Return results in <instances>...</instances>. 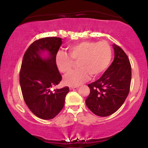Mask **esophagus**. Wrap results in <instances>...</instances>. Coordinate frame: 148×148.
<instances>
[{"label":"esophagus","instance_id":"obj_1","mask_svg":"<svg viewBox=\"0 0 148 148\" xmlns=\"http://www.w3.org/2000/svg\"><path fill=\"white\" fill-rule=\"evenodd\" d=\"M77 88V86H69V89H70V90L74 89V88Z\"/></svg>","mask_w":148,"mask_h":148}]
</instances>
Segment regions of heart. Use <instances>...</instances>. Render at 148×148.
Segmentation results:
<instances>
[{
    "instance_id": "heart-1",
    "label": "heart",
    "mask_w": 148,
    "mask_h": 148,
    "mask_svg": "<svg viewBox=\"0 0 148 148\" xmlns=\"http://www.w3.org/2000/svg\"><path fill=\"white\" fill-rule=\"evenodd\" d=\"M69 55L58 52L56 57V63L60 72L68 74L72 70L74 62L78 61L79 69L64 78L63 82L67 86H77L89 79L95 77L104 72L111 60V46L106 41H84L70 45Z\"/></svg>"
}]
</instances>
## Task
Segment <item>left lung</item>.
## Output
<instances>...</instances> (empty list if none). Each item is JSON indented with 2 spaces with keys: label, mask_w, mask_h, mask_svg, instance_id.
Returning a JSON list of instances; mask_svg holds the SVG:
<instances>
[{
  "label": "left lung",
  "mask_w": 148,
  "mask_h": 148,
  "mask_svg": "<svg viewBox=\"0 0 148 148\" xmlns=\"http://www.w3.org/2000/svg\"><path fill=\"white\" fill-rule=\"evenodd\" d=\"M114 60L103 75L88 84L90 92L86 104L94 114L106 117L117 111L129 94L132 79L130 60L125 51L113 45Z\"/></svg>",
  "instance_id": "1"
}]
</instances>
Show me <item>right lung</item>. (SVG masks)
<instances>
[{
    "label": "right lung",
    "mask_w": 148,
    "mask_h": 148,
    "mask_svg": "<svg viewBox=\"0 0 148 148\" xmlns=\"http://www.w3.org/2000/svg\"><path fill=\"white\" fill-rule=\"evenodd\" d=\"M60 37H45L32 43L23 56L19 82L25 103L33 114L43 120H51L64 105L69 87L51 88L60 84L56 57L62 45Z\"/></svg>",
    "instance_id": "right-lung-1"
}]
</instances>
